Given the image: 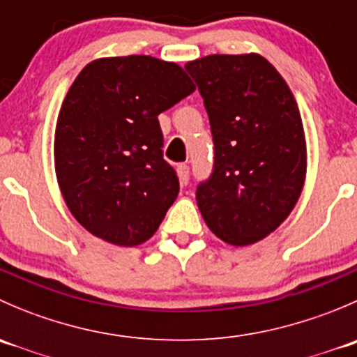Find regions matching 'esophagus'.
Here are the masks:
<instances>
[{"label":"esophagus","instance_id":"1","mask_svg":"<svg viewBox=\"0 0 357 357\" xmlns=\"http://www.w3.org/2000/svg\"><path fill=\"white\" fill-rule=\"evenodd\" d=\"M178 178L181 181V185H188L190 181V167L186 164L178 165Z\"/></svg>","mask_w":357,"mask_h":357}]
</instances>
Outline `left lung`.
<instances>
[{
  "mask_svg": "<svg viewBox=\"0 0 357 357\" xmlns=\"http://www.w3.org/2000/svg\"><path fill=\"white\" fill-rule=\"evenodd\" d=\"M185 68L214 139V169L197 188V204L218 238L252 245L289 218L304 188L307 152L297 102L257 53L208 55Z\"/></svg>",
  "mask_w": 357,
  "mask_h": 357,
  "instance_id": "1",
  "label": "left lung"
}]
</instances>
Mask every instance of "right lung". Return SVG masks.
Returning a JSON list of instances; mask_svg holds the SVG:
<instances>
[{
  "label": "right lung",
  "mask_w": 357,
  "mask_h": 357,
  "mask_svg": "<svg viewBox=\"0 0 357 357\" xmlns=\"http://www.w3.org/2000/svg\"><path fill=\"white\" fill-rule=\"evenodd\" d=\"M195 91L174 62L149 55L88 63L56 119L55 171L79 225L119 247L152 238L179 193L158 114Z\"/></svg>",
  "instance_id": "add662e5"
}]
</instances>
